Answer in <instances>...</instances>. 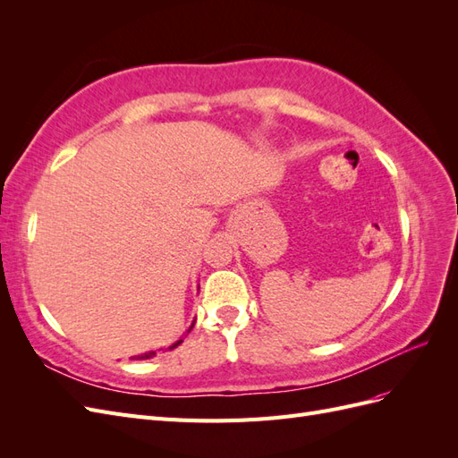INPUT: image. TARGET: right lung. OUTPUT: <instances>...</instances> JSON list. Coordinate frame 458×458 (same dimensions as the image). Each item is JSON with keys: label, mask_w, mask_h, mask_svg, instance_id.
Wrapping results in <instances>:
<instances>
[{"label": "right lung", "mask_w": 458, "mask_h": 458, "mask_svg": "<svg viewBox=\"0 0 458 458\" xmlns=\"http://www.w3.org/2000/svg\"><path fill=\"white\" fill-rule=\"evenodd\" d=\"M192 327H195V323H192V325H191V328H192ZM191 328H189L187 332H191ZM182 342H183V340H177V342H175L174 345H170V350L177 348V345H179V344H182ZM152 355H157V352H148V353H143V355H137V357H133V359H148V357H152Z\"/></svg>", "instance_id": "obj_1"}]
</instances>
